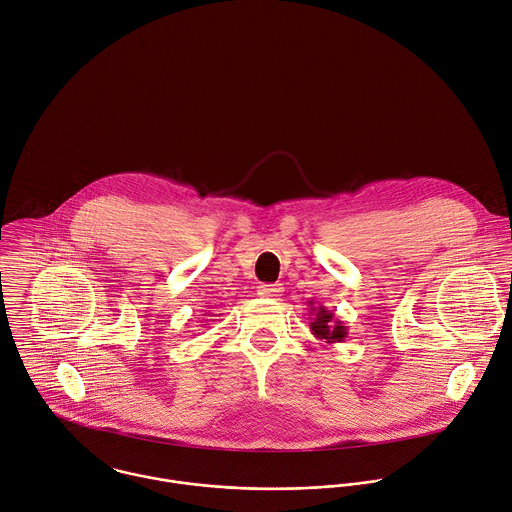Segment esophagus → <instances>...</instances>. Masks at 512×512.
<instances>
[{
	"label": "esophagus",
	"mask_w": 512,
	"mask_h": 512,
	"mask_svg": "<svg viewBox=\"0 0 512 512\" xmlns=\"http://www.w3.org/2000/svg\"><path fill=\"white\" fill-rule=\"evenodd\" d=\"M281 293V285H261L259 287V295L261 297H277Z\"/></svg>",
	"instance_id": "1"
}]
</instances>
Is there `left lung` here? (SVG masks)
<instances>
[{
  "instance_id": "8db88e82",
  "label": "left lung",
  "mask_w": 512,
  "mask_h": 512,
  "mask_svg": "<svg viewBox=\"0 0 512 512\" xmlns=\"http://www.w3.org/2000/svg\"><path fill=\"white\" fill-rule=\"evenodd\" d=\"M308 307H310L308 310L312 314L310 330L316 338H322L328 344H336V342L346 340L348 326H344V322L338 320L332 310H328L324 305H314L312 301H308Z\"/></svg>"
}]
</instances>
